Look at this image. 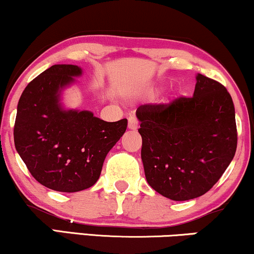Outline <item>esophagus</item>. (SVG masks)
<instances>
[{"instance_id":"esophagus-1","label":"esophagus","mask_w":254,"mask_h":254,"mask_svg":"<svg viewBox=\"0 0 254 254\" xmlns=\"http://www.w3.org/2000/svg\"><path fill=\"white\" fill-rule=\"evenodd\" d=\"M137 125H139L137 119L135 117H133V115H130V117L128 118V128H129L130 130H136L137 127H139Z\"/></svg>"}]
</instances>
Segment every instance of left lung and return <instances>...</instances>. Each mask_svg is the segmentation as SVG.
<instances>
[{"label":"left lung","mask_w":254,"mask_h":254,"mask_svg":"<svg viewBox=\"0 0 254 254\" xmlns=\"http://www.w3.org/2000/svg\"><path fill=\"white\" fill-rule=\"evenodd\" d=\"M147 183L166 198L201 196L220 179L237 149L236 111L218 81L196 75L192 98L136 109Z\"/></svg>","instance_id":"8db88e82"}]
</instances>
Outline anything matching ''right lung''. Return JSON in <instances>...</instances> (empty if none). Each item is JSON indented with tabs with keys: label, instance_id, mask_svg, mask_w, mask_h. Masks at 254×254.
I'll return each mask as SVG.
<instances>
[{
	"label": "right lung",
	"instance_id": "right-lung-1",
	"mask_svg": "<svg viewBox=\"0 0 254 254\" xmlns=\"http://www.w3.org/2000/svg\"><path fill=\"white\" fill-rule=\"evenodd\" d=\"M81 74L77 65H52L28 83L17 105L15 148L30 174L58 192L92 187L127 128V119L107 122L89 111L62 107V89Z\"/></svg>",
	"mask_w": 254,
	"mask_h": 254
}]
</instances>
